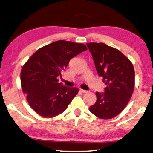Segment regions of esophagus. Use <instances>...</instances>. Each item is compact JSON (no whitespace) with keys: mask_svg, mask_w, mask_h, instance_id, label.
<instances>
[{"mask_svg":"<svg viewBox=\"0 0 153 153\" xmlns=\"http://www.w3.org/2000/svg\"><path fill=\"white\" fill-rule=\"evenodd\" d=\"M80 91H81L82 93H87V92H88V91H87V90H82V89H81V90H80Z\"/></svg>","mask_w":153,"mask_h":153,"instance_id":"34e87169","label":"esophagus"}]
</instances>
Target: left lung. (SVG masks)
<instances>
[{"label": "left lung", "mask_w": 153, "mask_h": 153, "mask_svg": "<svg viewBox=\"0 0 153 153\" xmlns=\"http://www.w3.org/2000/svg\"><path fill=\"white\" fill-rule=\"evenodd\" d=\"M92 55L99 76L103 77L104 93H96V102L90 112L102 119L118 115L130 101L134 87V69L124 54L103 43L86 44Z\"/></svg>", "instance_id": "obj_1"}]
</instances>
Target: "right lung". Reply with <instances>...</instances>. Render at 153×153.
<instances>
[{
	"instance_id": "right-lung-1",
	"label": "right lung",
	"mask_w": 153,
	"mask_h": 153,
	"mask_svg": "<svg viewBox=\"0 0 153 153\" xmlns=\"http://www.w3.org/2000/svg\"><path fill=\"white\" fill-rule=\"evenodd\" d=\"M87 49L84 44L57 41L39 49L25 63L21 72L22 90L39 115L53 118L66 110L79 90L63 85L57 77L71 58Z\"/></svg>"
}]
</instances>
